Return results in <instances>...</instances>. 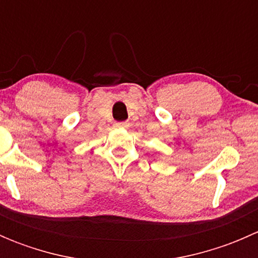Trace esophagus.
Segmentation results:
<instances>
[{
	"mask_svg": "<svg viewBox=\"0 0 258 258\" xmlns=\"http://www.w3.org/2000/svg\"><path fill=\"white\" fill-rule=\"evenodd\" d=\"M116 127H122V128H124V127H128V123L124 121L122 122H116Z\"/></svg>",
	"mask_w": 258,
	"mask_h": 258,
	"instance_id": "34e87169",
	"label": "esophagus"
}]
</instances>
